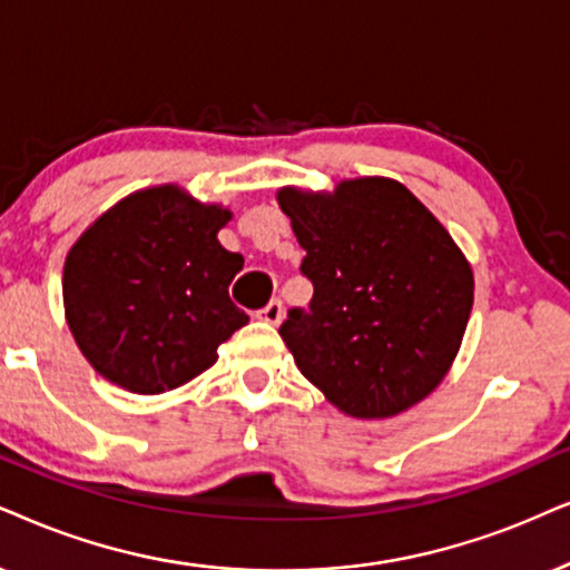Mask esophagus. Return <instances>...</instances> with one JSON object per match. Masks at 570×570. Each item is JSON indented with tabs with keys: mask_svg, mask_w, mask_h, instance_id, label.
<instances>
[{
	"mask_svg": "<svg viewBox=\"0 0 570 570\" xmlns=\"http://www.w3.org/2000/svg\"><path fill=\"white\" fill-rule=\"evenodd\" d=\"M261 318H263L265 323H271V326H278L281 318H284V305H281L278 299H271L268 305H265V307L261 309Z\"/></svg>",
	"mask_w": 570,
	"mask_h": 570,
	"instance_id": "obj_1",
	"label": "esophagus"
}]
</instances>
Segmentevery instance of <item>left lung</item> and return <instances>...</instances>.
Segmentation results:
<instances>
[{
  "label": "left lung",
  "mask_w": 570,
  "mask_h": 570,
  "mask_svg": "<svg viewBox=\"0 0 570 570\" xmlns=\"http://www.w3.org/2000/svg\"><path fill=\"white\" fill-rule=\"evenodd\" d=\"M305 249L309 315L278 328L331 405L360 421L426 400L455 363L473 307V268L434 213L394 178H344L334 191L281 186Z\"/></svg>",
  "instance_id": "8db88e82"
}]
</instances>
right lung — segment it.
I'll return each mask as SVG.
<instances>
[{
	"mask_svg": "<svg viewBox=\"0 0 570 570\" xmlns=\"http://www.w3.org/2000/svg\"><path fill=\"white\" fill-rule=\"evenodd\" d=\"M232 210L184 186H147L78 236L62 271L65 321L99 376L134 394L197 379L249 315L228 297L244 268L218 232Z\"/></svg>",
	"mask_w": 570,
	"mask_h": 570,
	"instance_id": "obj_1",
	"label": "right lung"
}]
</instances>
